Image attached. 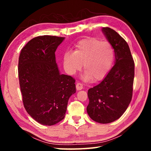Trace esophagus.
<instances>
[{
  "label": "esophagus",
  "instance_id": "esophagus-1",
  "mask_svg": "<svg viewBox=\"0 0 151 151\" xmlns=\"http://www.w3.org/2000/svg\"><path fill=\"white\" fill-rule=\"evenodd\" d=\"M76 88L77 90H81V89H83V85L81 83H77L76 85Z\"/></svg>",
  "mask_w": 151,
  "mask_h": 151
}]
</instances>
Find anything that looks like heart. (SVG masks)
Segmentation results:
<instances>
[{
    "instance_id": "1",
    "label": "heart",
    "mask_w": 151,
    "mask_h": 151,
    "mask_svg": "<svg viewBox=\"0 0 151 151\" xmlns=\"http://www.w3.org/2000/svg\"><path fill=\"white\" fill-rule=\"evenodd\" d=\"M114 58V49L110 43L88 37L78 41L74 52L67 51L64 54L63 63L66 71L70 75L81 70L82 65H84L86 72L84 80L93 78L95 81H99L110 72Z\"/></svg>"
}]
</instances>
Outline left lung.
I'll return each mask as SVG.
<instances>
[{
  "label": "left lung",
  "mask_w": 151,
  "mask_h": 151,
  "mask_svg": "<svg viewBox=\"0 0 151 151\" xmlns=\"http://www.w3.org/2000/svg\"><path fill=\"white\" fill-rule=\"evenodd\" d=\"M102 32L113 47L115 63L100 84L89 89L87 112L99 123H110L121 117L132 100L134 62L129 45L119 34L109 27Z\"/></svg>",
  "instance_id": "1"
}]
</instances>
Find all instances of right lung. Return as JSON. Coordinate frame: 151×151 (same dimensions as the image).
Segmentation results:
<instances>
[{
  "mask_svg": "<svg viewBox=\"0 0 151 151\" xmlns=\"http://www.w3.org/2000/svg\"><path fill=\"white\" fill-rule=\"evenodd\" d=\"M64 38L34 37L22 48L19 58L24 107L35 121L47 126L63 119L69 99L76 92L75 80L61 75L56 63L55 52Z\"/></svg>",
  "mask_w": 151,
  "mask_h": 151,
  "instance_id": "obj_1",
  "label": "right lung"
}]
</instances>
